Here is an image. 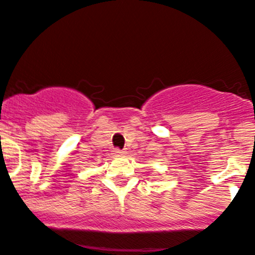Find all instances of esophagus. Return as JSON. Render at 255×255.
<instances>
[{
	"label": "esophagus",
	"mask_w": 255,
	"mask_h": 255,
	"mask_svg": "<svg viewBox=\"0 0 255 255\" xmlns=\"http://www.w3.org/2000/svg\"><path fill=\"white\" fill-rule=\"evenodd\" d=\"M124 153H125V152H124L123 149H119V148H116V149L112 150V154H114V155H123Z\"/></svg>",
	"instance_id": "34e87169"
}]
</instances>
